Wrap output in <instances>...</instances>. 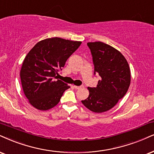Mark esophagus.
<instances>
[{
	"label": "esophagus",
	"instance_id": "34e87169",
	"mask_svg": "<svg viewBox=\"0 0 154 154\" xmlns=\"http://www.w3.org/2000/svg\"><path fill=\"white\" fill-rule=\"evenodd\" d=\"M73 87L76 89H81L82 87H83V86H82H82H76V85H74Z\"/></svg>",
	"mask_w": 154,
	"mask_h": 154
}]
</instances>
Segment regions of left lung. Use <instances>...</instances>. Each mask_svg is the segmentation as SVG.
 <instances>
[{
    "label": "left lung",
    "instance_id": "1",
    "mask_svg": "<svg viewBox=\"0 0 154 154\" xmlns=\"http://www.w3.org/2000/svg\"><path fill=\"white\" fill-rule=\"evenodd\" d=\"M91 50L94 75L100 76L96 87H88L89 94L82 103L91 112L111 109L123 98L131 82L127 60L121 52L102 42H87Z\"/></svg>",
    "mask_w": 154,
    "mask_h": 154
}]
</instances>
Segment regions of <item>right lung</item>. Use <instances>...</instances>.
Returning <instances> with one entry per match:
<instances>
[{
  "label": "right lung",
  "mask_w": 154,
  "mask_h": 154,
  "mask_svg": "<svg viewBox=\"0 0 154 154\" xmlns=\"http://www.w3.org/2000/svg\"><path fill=\"white\" fill-rule=\"evenodd\" d=\"M82 42L60 38L45 39L30 50L20 69L23 92L30 104L37 109L54 107L69 86L57 79L69 56Z\"/></svg>",
  "instance_id": "1"
}]
</instances>
